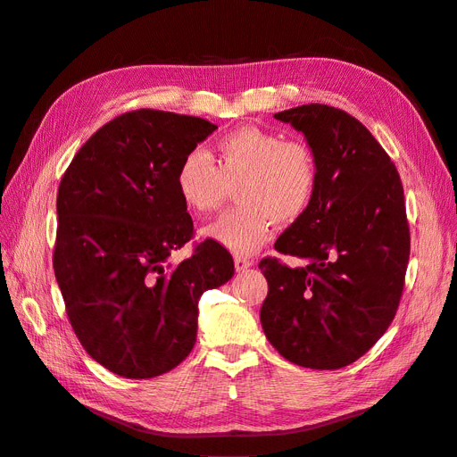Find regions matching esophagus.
Here are the masks:
<instances>
[{"label": "esophagus", "mask_w": 457, "mask_h": 457, "mask_svg": "<svg viewBox=\"0 0 457 457\" xmlns=\"http://www.w3.org/2000/svg\"><path fill=\"white\" fill-rule=\"evenodd\" d=\"M253 265V261L250 259V257H244V255H237V257H234V267H237V270L240 272H244V270H247V269H250Z\"/></svg>", "instance_id": "1"}]
</instances>
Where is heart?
Instances as JSON below:
<instances>
[{
    "label": "heart",
    "instance_id": "b5f03b06",
    "mask_svg": "<svg viewBox=\"0 0 457 457\" xmlns=\"http://www.w3.org/2000/svg\"><path fill=\"white\" fill-rule=\"evenodd\" d=\"M240 204L205 228V237L227 250L250 255L274 232L307 215L320 185L314 148L262 128H238L204 150L185 152L175 170V190L188 212L207 215L223 204L228 185Z\"/></svg>",
    "mask_w": 457,
    "mask_h": 457
}]
</instances>
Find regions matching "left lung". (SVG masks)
<instances>
[{
	"mask_svg": "<svg viewBox=\"0 0 457 457\" xmlns=\"http://www.w3.org/2000/svg\"><path fill=\"white\" fill-rule=\"evenodd\" d=\"M274 118L305 133L320 185L307 215L274 244L305 265L259 262L269 282L261 326L286 361L337 370L378 343L403 297L410 259L403 181L383 146L345 110L303 104Z\"/></svg>",
	"mask_w": 457,
	"mask_h": 457,
	"instance_id": "left-lung-1",
	"label": "left lung"
}]
</instances>
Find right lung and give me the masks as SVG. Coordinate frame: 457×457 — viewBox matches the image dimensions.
I'll use <instances>...</instances> for the list:
<instances>
[{
  "label": "right lung",
  "mask_w": 457,
  "mask_h": 457,
  "mask_svg": "<svg viewBox=\"0 0 457 457\" xmlns=\"http://www.w3.org/2000/svg\"><path fill=\"white\" fill-rule=\"evenodd\" d=\"M217 129L196 116L141 108L91 135L61 179L53 269L81 347L129 379L162 376L196 343L198 301L234 274L215 240L195 238L175 190L185 152Z\"/></svg>",
  "instance_id": "add662e5"
}]
</instances>
